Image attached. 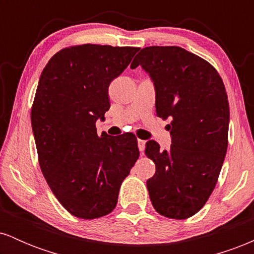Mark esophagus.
I'll use <instances>...</instances> for the list:
<instances>
[{"instance_id": "esophagus-1", "label": "esophagus", "mask_w": 254, "mask_h": 254, "mask_svg": "<svg viewBox=\"0 0 254 254\" xmlns=\"http://www.w3.org/2000/svg\"><path fill=\"white\" fill-rule=\"evenodd\" d=\"M137 144H138V149L141 153H143L144 150V145H145V141L143 139H137Z\"/></svg>"}]
</instances>
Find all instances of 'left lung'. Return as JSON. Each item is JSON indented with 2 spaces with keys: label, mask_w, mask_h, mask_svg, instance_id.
Wrapping results in <instances>:
<instances>
[{
  "label": "left lung",
  "mask_w": 254,
  "mask_h": 254,
  "mask_svg": "<svg viewBox=\"0 0 254 254\" xmlns=\"http://www.w3.org/2000/svg\"><path fill=\"white\" fill-rule=\"evenodd\" d=\"M155 84L156 116L172 118L171 148L155 141L145 155L156 172L147 180L154 209L162 216H193L216 186L228 147L229 104L222 78L205 60L179 46H149L133 58Z\"/></svg>",
  "instance_id": "left-lung-1"
}]
</instances>
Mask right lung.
I'll use <instances>...</instances> for the list:
<instances>
[{
    "label": "right lung",
    "instance_id": "add662e5",
    "mask_svg": "<svg viewBox=\"0 0 254 254\" xmlns=\"http://www.w3.org/2000/svg\"><path fill=\"white\" fill-rule=\"evenodd\" d=\"M139 48L83 44L64 48L40 75L31 111L38 160L58 202L83 220L109 215L139 156L137 138L98 135L109 86Z\"/></svg>",
    "mask_w": 254,
    "mask_h": 254
}]
</instances>
